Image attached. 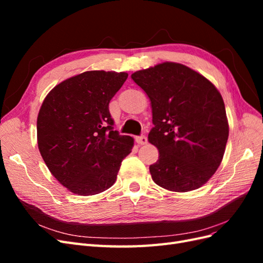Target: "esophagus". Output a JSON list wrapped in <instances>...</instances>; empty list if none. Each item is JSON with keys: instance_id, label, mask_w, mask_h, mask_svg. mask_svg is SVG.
Masks as SVG:
<instances>
[{"instance_id": "34e87169", "label": "esophagus", "mask_w": 263, "mask_h": 263, "mask_svg": "<svg viewBox=\"0 0 263 263\" xmlns=\"http://www.w3.org/2000/svg\"><path fill=\"white\" fill-rule=\"evenodd\" d=\"M147 141H148V139H147L145 135H141V136L136 137V142L138 145H146Z\"/></svg>"}]
</instances>
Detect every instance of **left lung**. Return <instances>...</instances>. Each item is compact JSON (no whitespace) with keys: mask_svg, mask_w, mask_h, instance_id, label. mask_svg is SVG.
I'll list each match as a JSON object with an SVG mask.
<instances>
[{"mask_svg":"<svg viewBox=\"0 0 263 263\" xmlns=\"http://www.w3.org/2000/svg\"><path fill=\"white\" fill-rule=\"evenodd\" d=\"M153 108L148 140L159 150L149 166L156 184L174 192L196 190L219 166L229 127L220 93L189 67L163 62L132 74Z\"/></svg>","mask_w":263,"mask_h":263,"instance_id":"obj_1","label":"left lung"}]
</instances>
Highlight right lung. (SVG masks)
Segmentation results:
<instances>
[{
	"label": "right lung",
	"instance_id": "obj_1",
	"mask_svg": "<svg viewBox=\"0 0 263 263\" xmlns=\"http://www.w3.org/2000/svg\"><path fill=\"white\" fill-rule=\"evenodd\" d=\"M126 72L86 71L48 93L37 117L38 148L70 192L94 195L112 186L134 139L114 130L108 104Z\"/></svg>",
	"mask_w": 263,
	"mask_h": 263
}]
</instances>
